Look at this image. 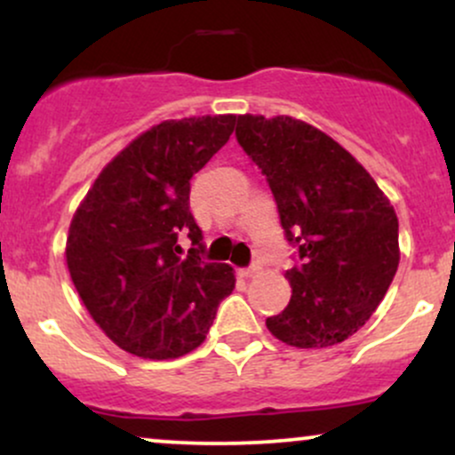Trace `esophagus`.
I'll return each instance as SVG.
<instances>
[{"label":"esophagus","mask_w":455,"mask_h":455,"mask_svg":"<svg viewBox=\"0 0 455 455\" xmlns=\"http://www.w3.org/2000/svg\"><path fill=\"white\" fill-rule=\"evenodd\" d=\"M242 274L245 275V278H252V275L260 274V263H252V265H248V267H243V269H242Z\"/></svg>","instance_id":"1"}]
</instances>
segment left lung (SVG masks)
Listing matches in <instances>:
<instances>
[{"mask_svg":"<svg viewBox=\"0 0 455 455\" xmlns=\"http://www.w3.org/2000/svg\"><path fill=\"white\" fill-rule=\"evenodd\" d=\"M237 143L267 177L297 263L289 306L267 329L297 348L344 342L377 310L400 263L398 216L368 171L325 132L239 115Z\"/></svg>","mask_w":455,"mask_h":455,"instance_id":"left-lung-1","label":"left lung"}]
</instances>
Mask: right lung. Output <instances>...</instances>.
Masks as SVG:
<instances>
[{
	"label": "right lung",
	"mask_w": 455,
	"mask_h": 455,
	"mask_svg": "<svg viewBox=\"0 0 455 455\" xmlns=\"http://www.w3.org/2000/svg\"><path fill=\"white\" fill-rule=\"evenodd\" d=\"M235 122V115H205L149 128L104 166L72 218L66 260L78 297L102 331L137 357L195 351L233 293V269L203 259L190 180ZM180 234L193 242L188 253Z\"/></svg>",
	"instance_id": "obj_1"
}]
</instances>
